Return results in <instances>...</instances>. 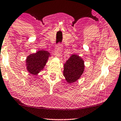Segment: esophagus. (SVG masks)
I'll return each instance as SVG.
<instances>
[{
  "mask_svg": "<svg viewBox=\"0 0 121 121\" xmlns=\"http://www.w3.org/2000/svg\"><path fill=\"white\" fill-rule=\"evenodd\" d=\"M62 49H63V45L61 43H58L56 45V50L55 53H54V55H55L56 57H59L60 56L61 54V52Z\"/></svg>",
  "mask_w": 121,
  "mask_h": 121,
  "instance_id": "1",
  "label": "esophagus"
}]
</instances>
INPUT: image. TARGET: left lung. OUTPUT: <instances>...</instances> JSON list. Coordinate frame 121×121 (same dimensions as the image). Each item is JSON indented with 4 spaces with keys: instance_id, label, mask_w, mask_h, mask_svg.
<instances>
[{
    "instance_id": "obj_1",
    "label": "left lung",
    "mask_w": 121,
    "mask_h": 121,
    "mask_svg": "<svg viewBox=\"0 0 121 121\" xmlns=\"http://www.w3.org/2000/svg\"><path fill=\"white\" fill-rule=\"evenodd\" d=\"M84 61L82 58L77 54L71 56L64 64L63 75L69 84L79 80L84 71Z\"/></svg>"
}]
</instances>
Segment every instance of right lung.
Instances as JSON below:
<instances>
[{"label": "right lung", "instance_id": "add662e5", "mask_svg": "<svg viewBox=\"0 0 121 121\" xmlns=\"http://www.w3.org/2000/svg\"><path fill=\"white\" fill-rule=\"evenodd\" d=\"M50 56L49 52L42 50L29 55L26 60L27 71L33 75H37L43 69Z\"/></svg>", "mask_w": 121, "mask_h": 121}]
</instances>
